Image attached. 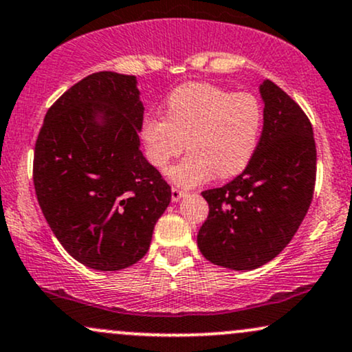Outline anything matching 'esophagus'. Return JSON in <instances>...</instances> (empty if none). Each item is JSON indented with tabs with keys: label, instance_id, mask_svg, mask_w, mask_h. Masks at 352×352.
Segmentation results:
<instances>
[{
	"label": "esophagus",
	"instance_id": "esophagus-1",
	"mask_svg": "<svg viewBox=\"0 0 352 352\" xmlns=\"http://www.w3.org/2000/svg\"><path fill=\"white\" fill-rule=\"evenodd\" d=\"M184 195H185L184 190H180V188H177V187H172V200L173 201H179Z\"/></svg>",
	"mask_w": 352,
	"mask_h": 352
}]
</instances>
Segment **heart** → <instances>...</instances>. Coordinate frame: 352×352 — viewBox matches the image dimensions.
Returning <instances> with one entry per match:
<instances>
[{
  "label": "heart",
  "instance_id": "b5f03b06",
  "mask_svg": "<svg viewBox=\"0 0 352 352\" xmlns=\"http://www.w3.org/2000/svg\"><path fill=\"white\" fill-rule=\"evenodd\" d=\"M263 106L252 92H233L208 82L175 87L165 102V117L142 122L145 153L165 172L187 142L188 155L168 170L179 187H195L215 173L228 179L243 172L263 131Z\"/></svg>",
  "mask_w": 352,
  "mask_h": 352
}]
</instances>
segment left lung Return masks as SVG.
I'll list each match as a JSON object with an SVG mask.
<instances>
[{
  "label": "left lung",
  "mask_w": 352,
  "mask_h": 352,
  "mask_svg": "<svg viewBox=\"0 0 352 352\" xmlns=\"http://www.w3.org/2000/svg\"><path fill=\"white\" fill-rule=\"evenodd\" d=\"M263 132L253 159L220 188L201 192L208 217L197 243L223 268L254 270L278 256L308 213L316 182V144L302 109L272 80L260 86Z\"/></svg>",
  "instance_id": "1"
}]
</instances>
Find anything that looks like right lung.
Returning <instances> with one entry per match:
<instances>
[{
	"mask_svg": "<svg viewBox=\"0 0 352 352\" xmlns=\"http://www.w3.org/2000/svg\"><path fill=\"white\" fill-rule=\"evenodd\" d=\"M139 94L135 76L94 72L52 104L36 140L43 215L64 250L99 272L137 263L170 204V185L139 148Z\"/></svg>",
	"mask_w": 352,
	"mask_h": 352,
	"instance_id": "1",
	"label": "right lung"
}]
</instances>
